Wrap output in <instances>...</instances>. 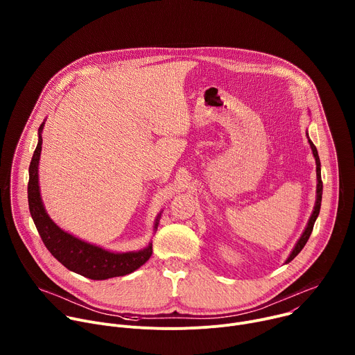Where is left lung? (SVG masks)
Wrapping results in <instances>:
<instances>
[{"mask_svg":"<svg viewBox=\"0 0 355 355\" xmlns=\"http://www.w3.org/2000/svg\"><path fill=\"white\" fill-rule=\"evenodd\" d=\"M308 135V133H306ZM309 144H311V147H312V151H313V156H315V160H316V175H318V187H316V202H315V208H313V212H312V216H311V219H309V222H308V226H306V229H305V232L302 233V236H300V239L297 240V243H296V245L293 247V250H292V252L289 254V257L286 259V264L288 263H291L299 252H300V250L305 247V244H306V241L309 240V237H311V234H312V230H313V225H315V222H316V219H318V216H319V212H320V205H322V192H323V182H322V174H320V159H319V155H318V148H316V146L312 143V140L309 139Z\"/></svg>","mask_w":355,"mask_h":355,"instance_id":"1","label":"left lung"}]
</instances>
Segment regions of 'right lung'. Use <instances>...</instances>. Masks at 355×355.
Here are the masks:
<instances>
[{"label":"right lung","instance_id":"add662e5","mask_svg":"<svg viewBox=\"0 0 355 355\" xmlns=\"http://www.w3.org/2000/svg\"><path fill=\"white\" fill-rule=\"evenodd\" d=\"M43 126L44 122L39 128L37 146L33 151L32 162L29 166L28 202L31 216L46 248L52 252V256L58 261H60L67 270L83 277H87L89 279H108L136 271L150 259L151 252H153V244L151 243H148L146 248L139 251L112 252L103 247L89 244L84 240L74 237L73 234L62 230L49 218L40 198L37 175V166L42 151ZM160 215L156 219L155 230L159 226Z\"/></svg>","mask_w":355,"mask_h":355}]
</instances>
